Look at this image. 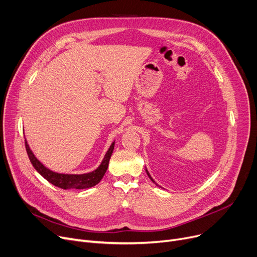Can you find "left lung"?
Instances as JSON below:
<instances>
[{
  "instance_id": "8db88e82",
  "label": "left lung",
  "mask_w": 257,
  "mask_h": 257,
  "mask_svg": "<svg viewBox=\"0 0 257 257\" xmlns=\"http://www.w3.org/2000/svg\"><path fill=\"white\" fill-rule=\"evenodd\" d=\"M146 172H147V174H148V176H149V177H150V179H151V180H152V181H153V182H154V183H155V184H156V186H157V187H159V186H158V184H157V183H156V182H155V181H154V179H153V178H152V176H151V175H150V173H149V171H148V170H147V168H146Z\"/></svg>"
}]
</instances>
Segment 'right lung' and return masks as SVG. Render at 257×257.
Instances as JSON below:
<instances>
[{
  "instance_id": "1",
  "label": "right lung",
  "mask_w": 257,
  "mask_h": 257,
  "mask_svg": "<svg viewBox=\"0 0 257 257\" xmlns=\"http://www.w3.org/2000/svg\"><path fill=\"white\" fill-rule=\"evenodd\" d=\"M25 147H26L29 160L33 163L34 168L37 170V172L41 176H43L51 184H54V186L64 190H69V189L83 190V189H88L96 186V184L99 183L101 179L103 178L104 174L106 173L108 168V162L112 154V151H114L115 141L110 145L109 149L107 150L106 154L104 155L103 160H102V162L100 163V166L93 172L85 173V174H65V173H58L55 171H51L50 169L46 168L44 164L36 157L33 151L30 150L26 139H25Z\"/></svg>"
}]
</instances>
